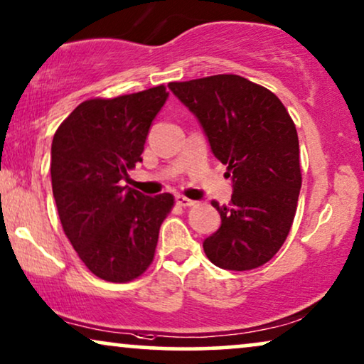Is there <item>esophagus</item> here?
Listing matches in <instances>:
<instances>
[{"label": "esophagus", "mask_w": 364, "mask_h": 364, "mask_svg": "<svg viewBox=\"0 0 364 364\" xmlns=\"http://www.w3.org/2000/svg\"><path fill=\"white\" fill-rule=\"evenodd\" d=\"M176 205L183 206V208H191V206L196 205V201H193V200H190V198H186V196L178 195L176 196Z\"/></svg>", "instance_id": "esophagus-1"}]
</instances>
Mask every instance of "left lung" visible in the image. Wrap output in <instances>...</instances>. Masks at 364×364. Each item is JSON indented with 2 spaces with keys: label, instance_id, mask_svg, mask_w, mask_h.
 <instances>
[{
  "label": "left lung",
  "instance_id": "1",
  "mask_svg": "<svg viewBox=\"0 0 364 364\" xmlns=\"http://www.w3.org/2000/svg\"><path fill=\"white\" fill-rule=\"evenodd\" d=\"M169 90L196 114L215 156L232 179L230 205H211L221 226L205 240L223 269L263 266L288 238L301 190L299 141L278 96L238 75L173 81Z\"/></svg>",
  "mask_w": 364,
  "mask_h": 364
}]
</instances>
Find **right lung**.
Masks as SVG:
<instances>
[{
  "label": "right lung",
  "instance_id": "obj_1",
  "mask_svg": "<svg viewBox=\"0 0 364 364\" xmlns=\"http://www.w3.org/2000/svg\"><path fill=\"white\" fill-rule=\"evenodd\" d=\"M166 98L159 85L86 100L53 138L51 185L63 231L86 268L111 283H128L149 268L159 228L174 206L169 193L151 198L121 185L141 161Z\"/></svg>",
  "mask_w": 364,
  "mask_h": 364
}]
</instances>
